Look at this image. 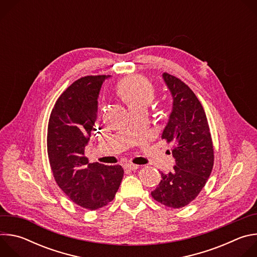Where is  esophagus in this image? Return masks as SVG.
I'll list each match as a JSON object with an SVG mask.
<instances>
[{
    "label": "esophagus",
    "mask_w": 257,
    "mask_h": 257,
    "mask_svg": "<svg viewBox=\"0 0 257 257\" xmlns=\"http://www.w3.org/2000/svg\"><path fill=\"white\" fill-rule=\"evenodd\" d=\"M124 168L126 169V170H130V171H135V170H137L138 168H139V166L138 165H134V164H125L124 165Z\"/></svg>",
    "instance_id": "34e87169"
}]
</instances>
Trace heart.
<instances>
[{"label":"heart","instance_id":"heart-1","mask_svg":"<svg viewBox=\"0 0 257 257\" xmlns=\"http://www.w3.org/2000/svg\"><path fill=\"white\" fill-rule=\"evenodd\" d=\"M118 93L130 109L148 107L155 98V89L150 81L140 76L124 79L118 86Z\"/></svg>","mask_w":257,"mask_h":257}]
</instances>
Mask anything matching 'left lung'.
Returning a JSON list of instances; mask_svg holds the SVG:
<instances>
[{"label": "left lung", "instance_id": "8db88e82", "mask_svg": "<svg viewBox=\"0 0 257 257\" xmlns=\"http://www.w3.org/2000/svg\"><path fill=\"white\" fill-rule=\"evenodd\" d=\"M173 103L162 138L173 143V172L161 173L152 191L160 203L180 208L191 202L204 187L213 166V146L204 109L194 92L177 77L163 73Z\"/></svg>", "mask_w": 257, "mask_h": 257}]
</instances>
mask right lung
Listing matches in <instances>:
<instances>
[{
    "label": "right lung",
    "mask_w": 257,
    "mask_h": 257,
    "mask_svg": "<svg viewBox=\"0 0 257 257\" xmlns=\"http://www.w3.org/2000/svg\"><path fill=\"white\" fill-rule=\"evenodd\" d=\"M111 75L85 76L58 98L48 127V155L59 187L76 204L97 209L111 202L121 184V166L89 164L84 157L97 118V98Z\"/></svg>",
    "instance_id": "obj_1"
}]
</instances>
